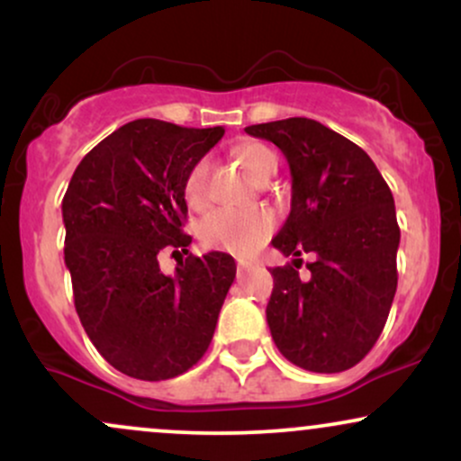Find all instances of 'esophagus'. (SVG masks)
Here are the masks:
<instances>
[{
	"instance_id": "obj_1",
	"label": "esophagus",
	"mask_w": 461,
	"mask_h": 461,
	"mask_svg": "<svg viewBox=\"0 0 461 461\" xmlns=\"http://www.w3.org/2000/svg\"><path fill=\"white\" fill-rule=\"evenodd\" d=\"M251 268H253V264H251V262H238V275H242V273L251 271Z\"/></svg>"
}]
</instances>
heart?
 Masks as SVG:
<instances>
[{
    "label": "heart",
    "mask_w": 461,
    "mask_h": 461,
    "mask_svg": "<svg viewBox=\"0 0 461 461\" xmlns=\"http://www.w3.org/2000/svg\"><path fill=\"white\" fill-rule=\"evenodd\" d=\"M234 156L256 182H267L277 171V156L262 142H242L234 149ZM208 158H201L188 168L182 184V194L188 208L201 210L208 201ZM273 230L275 219L267 210L219 208L201 221L199 238L205 247L251 256L268 240Z\"/></svg>",
    "instance_id": "b5f03b06"
}]
</instances>
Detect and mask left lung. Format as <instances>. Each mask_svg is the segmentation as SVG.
<instances>
[{
	"label": "left lung",
	"instance_id": "left-lung-1",
	"mask_svg": "<svg viewBox=\"0 0 461 461\" xmlns=\"http://www.w3.org/2000/svg\"><path fill=\"white\" fill-rule=\"evenodd\" d=\"M275 142L293 176V208L273 247L293 264L271 268V336L285 359L312 373L356 366L375 347L396 293L401 230L388 184L368 153L314 119L249 125ZM310 252L311 279L300 256Z\"/></svg>",
	"mask_w": 461,
	"mask_h": 461
}]
</instances>
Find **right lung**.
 I'll use <instances>...</instances> for the list:
<instances>
[{
  "mask_svg": "<svg viewBox=\"0 0 461 461\" xmlns=\"http://www.w3.org/2000/svg\"><path fill=\"white\" fill-rule=\"evenodd\" d=\"M223 134L131 121L93 147L68 182L65 262L77 316L105 362L130 377H177L212 340L236 262L188 253L182 184ZM162 248L180 256L173 278L157 264Z\"/></svg>",
  "mask_w": 461,
  "mask_h": 461,
  "instance_id": "1",
  "label": "right lung"
}]
</instances>
